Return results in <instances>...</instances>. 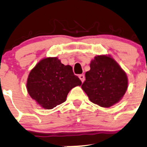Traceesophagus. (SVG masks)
Masks as SVG:
<instances>
[{"mask_svg": "<svg viewBox=\"0 0 147 147\" xmlns=\"http://www.w3.org/2000/svg\"><path fill=\"white\" fill-rule=\"evenodd\" d=\"M78 77H79V78L81 79V81H82V82H84L85 81V76L84 74H80L79 76H78Z\"/></svg>", "mask_w": 147, "mask_h": 147, "instance_id": "34e87169", "label": "esophagus"}]
</instances>
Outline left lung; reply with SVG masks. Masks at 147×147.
I'll list each match as a JSON object with an SVG mask.
<instances>
[{"label": "left lung", "mask_w": 147, "mask_h": 147, "mask_svg": "<svg viewBox=\"0 0 147 147\" xmlns=\"http://www.w3.org/2000/svg\"><path fill=\"white\" fill-rule=\"evenodd\" d=\"M86 73L81 86L89 100L100 107H109L122 98L128 87L126 73L110 56H97Z\"/></svg>", "instance_id": "1"}]
</instances>
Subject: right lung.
<instances>
[{
	"instance_id": "1",
	"label": "right lung",
	"mask_w": 147,
	"mask_h": 147,
	"mask_svg": "<svg viewBox=\"0 0 147 147\" xmlns=\"http://www.w3.org/2000/svg\"><path fill=\"white\" fill-rule=\"evenodd\" d=\"M81 84L71 66L63 65L57 57H48L30 72L27 89L37 104L49 110L65 102L69 91Z\"/></svg>"
}]
</instances>
